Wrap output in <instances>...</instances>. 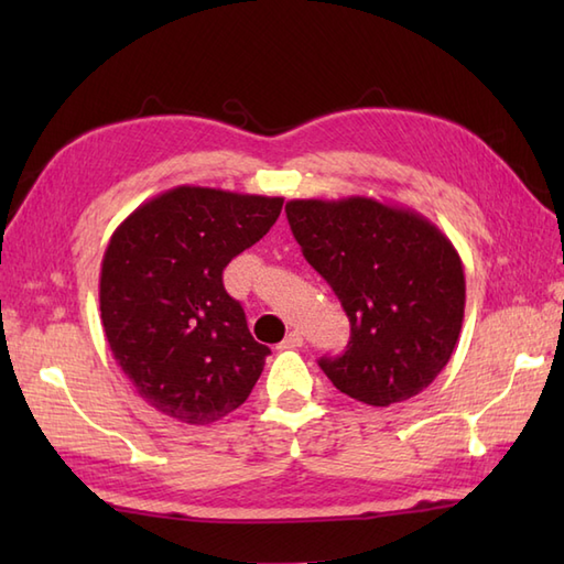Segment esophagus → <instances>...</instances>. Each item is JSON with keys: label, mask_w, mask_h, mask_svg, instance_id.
<instances>
[{"label": "esophagus", "mask_w": 564, "mask_h": 564, "mask_svg": "<svg viewBox=\"0 0 564 564\" xmlns=\"http://www.w3.org/2000/svg\"><path fill=\"white\" fill-rule=\"evenodd\" d=\"M297 346H303V334L301 332L285 334V339L281 341V349H297Z\"/></svg>", "instance_id": "1"}]
</instances>
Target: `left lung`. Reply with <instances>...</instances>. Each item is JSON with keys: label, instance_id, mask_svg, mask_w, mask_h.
<instances>
[{"label": "left lung", "instance_id": "1", "mask_svg": "<svg viewBox=\"0 0 564 564\" xmlns=\"http://www.w3.org/2000/svg\"><path fill=\"white\" fill-rule=\"evenodd\" d=\"M285 215L351 322L344 354L319 358L334 388L373 406L429 388L451 361L465 313L451 239L416 210L368 196L295 198Z\"/></svg>", "mask_w": 564, "mask_h": 564}]
</instances>
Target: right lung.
I'll use <instances>...</instances> for the list:
<instances>
[{
	"instance_id": "obj_1",
	"label": "right lung",
	"mask_w": 564,
	"mask_h": 564,
	"mask_svg": "<svg viewBox=\"0 0 564 564\" xmlns=\"http://www.w3.org/2000/svg\"><path fill=\"white\" fill-rule=\"evenodd\" d=\"M281 208V196L176 186L116 227L101 261V325L116 364L158 412L213 424L257 386L271 351L249 334L223 271Z\"/></svg>"
}]
</instances>
